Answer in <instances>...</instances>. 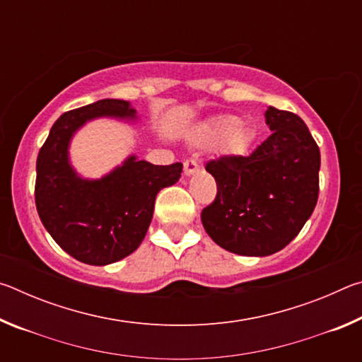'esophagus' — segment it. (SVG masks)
<instances>
[{"label": "esophagus", "mask_w": 362, "mask_h": 362, "mask_svg": "<svg viewBox=\"0 0 362 362\" xmlns=\"http://www.w3.org/2000/svg\"><path fill=\"white\" fill-rule=\"evenodd\" d=\"M199 170V164L196 159H187L185 163H183V173L185 175H193L194 173H198Z\"/></svg>", "instance_id": "esophagus-1"}]
</instances>
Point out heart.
I'll list each match as a JSON object with an SVG mask.
<instances>
[{
    "mask_svg": "<svg viewBox=\"0 0 362 362\" xmlns=\"http://www.w3.org/2000/svg\"><path fill=\"white\" fill-rule=\"evenodd\" d=\"M243 121L235 115H226L218 118L211 126V136L212 137H230L233 136V144L243 145L246 140V131L241 127Z\"/></svg>",
    "mask_w": 362,
    "mask_h": 362,
    "instance_id": "heart-1",
    "label": "heart"
}]
</instances>
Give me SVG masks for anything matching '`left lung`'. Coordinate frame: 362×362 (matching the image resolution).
I'll use <instances>...</instances> for the list:
<instances>
[{"label": "left lung", "instance_id": "left-lung-1", "mask_svg": "<svg viewBox=\"0 0 362 362\" xmlns=\"http://www.w3.org/2000/svg\"><path fill=\"white\" fill-rule=\"evenodd\" d=\"M269 137L247 156L206 164L217 196L201 212L207 235L238 255L284 249L310 218L320 193V146L296 113L268 107Z\"/></svg>", "mask_w": 362, "mask_h": 362}]
</instances>
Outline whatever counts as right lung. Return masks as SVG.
<instances>
[{
  "label": "right lung",
  "instance_id": "right-lung-1",
  "mask_svg": "<svg viewBox=\"0 0 362 362\" xmlns=\"http://www.w3.org/2000/svg\"><path fill=\"white\" fill-rule=\"evenodd\" d=\"M95 118L134 121L129 102L103 99L64 113L54 122L36 159L35 203L45 228L73 259L108 265L144 241L159 189L180 179L182 164L155 166L129 156L102 179H83L71 168L75 132Z\"/></svg>",
  "mask_w": 362,
  "mask_h": 362
}]
</instances>
